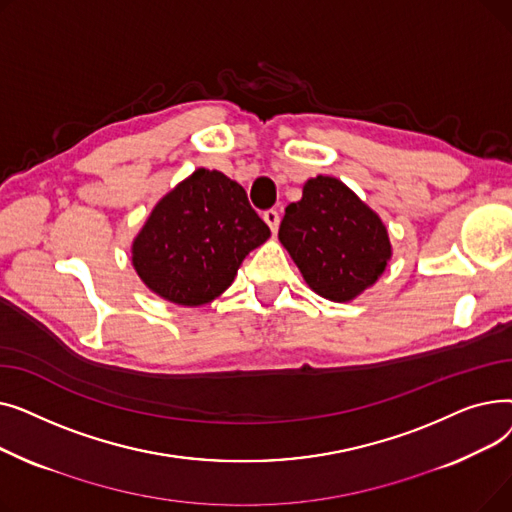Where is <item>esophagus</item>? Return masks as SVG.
<instances>
[{"instance_id":"34e87169","label":"esophagus","mask_w":512,"mask_h":512,"mask_svg":"<svg viewBox=\"0 0 512 512\" xmlns=\"http://www.w3.org/2000/svg\"><path fill=\"white\" fill-rule=\"evenodd\" d=\"M263 220H265L267 226L272 228V232H276L278 226H280V213H278V209H267V211H263Z\"/></svg>"}]
</instances>
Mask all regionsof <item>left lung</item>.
<instances>
[{
	"instance_id": "left-lung-1",
	"label": "left lung",
	"mask_w": 512,
	"mask_h": 512,
	"mask_svg": "<svg viewBox=\"0 0 512 512\" xmlns=\"http://www.w3.org/2000/svg\"><path fill=\"white\" fill-rule=\"evenodd\" d=\"M278 238L309 288L334 303L353 301L378 282L392 257L380 215L332 176L305 182L301 201L286 207Z\"/></svg>"
}]
</instances>
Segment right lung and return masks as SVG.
<instances>
[{
  "label": "right lung",
  "instance_id": "right-lung-1",
  "mask_svg": "<svg viewBox=\"0 0 512 512\" xmlns=\"http://www.w3.org/2000/svg\"><path fill=\"white\" fill-rule=\"evenodd\" d=\"M270 238L245 188L218 170H195L161 199L132 242V265L149 290L176 305L211 303Z\"/></svg>",
  "mask_w": 512,
  "mask_h": 512
}]
</instances>
